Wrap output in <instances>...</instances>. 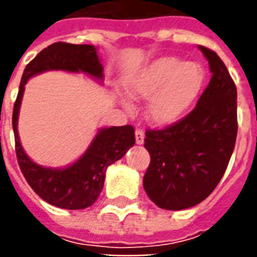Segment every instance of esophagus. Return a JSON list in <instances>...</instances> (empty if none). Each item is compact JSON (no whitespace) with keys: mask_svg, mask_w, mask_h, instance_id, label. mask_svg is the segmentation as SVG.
Returning a JSON list of instances; mask_svg holds the SVG:
<instances>
[{"mask_svg":"<svg viewBox=\"0 0 257 257\" xmlns=\"http://www.w3.org/2000/svg\"><path fill=\"white\" fill-rule=\"evenodd\" d=\"M135 138H136V145H143L145 143V132L142 129H136Z\"/></svg>","mask_w":257,"mask_h":257,"instance_id":"34e87169","label":"esophagus"}]
</instances>
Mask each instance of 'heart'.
I'll return each instance as SVG.
<instances>
[{
    "mask_svg": "<svg viewBox=\"0 0 257 257\" xmlns=\"http://www.w3.org/2000/svg\"><path fill=\"white\" fill-rule=\"evenodd\" d=\"M205 82V71L195 62L164 56L147 63L126 81L129 96L135 100L151 99L146 117L157 126L178 122L198 99ZM122 103L129 107V103Z\"/></svg>",
    "mask_w": 257,
    "mask_h": 257,
    "instance_id": "obj_1",
    "label": "heart"
}]
</instances>
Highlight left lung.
Segmentation results:
<instances>
[{
    "label": "left lung",
    "mask_w": 257,
    "mask_h": 257,
    "mask_svg": "<svg viewBox=\"0 0 257 257\" xmlns=\"http://www.w3.org/2000/svg\"><path fill=\"white\" fill-rule=\"evenodd\" d=\"M210 78L197 106L164 129H147L150 165L143 178L149 198L162 209L202 202L226 172L237 139V88L217 53L199 47Z\"/></svg>",
    "instance_id": "left-lung-1"
}]
</instances>
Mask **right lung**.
Returning <instances> with one entry per match:
<instances>
[{
  "label": "right lung",
  "mask_w": 257,
  "mask_h": 257,
  "mask_svg": "<svg viewBox=\"0 0 257 257\" xmlns=\"http://www.w3.org/2000/svg\"><path fill=\"white\" fill-rule=\"evenodd\" d=\"M48 70H63L71 73L82 71L90 77L103 79V66L96 53V48L92 45L55 42L42 49L26 66L12 114L16 157L20 171L31 189L48 204L58 208L85 209L100 195L107 168L122 158L135 145V129L132 125L100 129L84 156L67 168L53 169L37 165L20 145L18 118L26 82L33 75Z\"/></svg>",
  "instance_id": "add662e5"
}]
</instances>
